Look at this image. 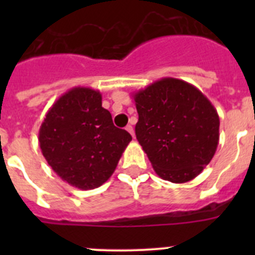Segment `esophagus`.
<instances>
[{
	"label": "esophagus",
	"instance_id": "esophagus-1",
	"mask_svg": "<svg viewBox=\"0 0 255 255\" xmlns=\"http://www.w3.org/2000/svg\"><path fill=\"white\" fill-rule=\"evenodd\" d=\"M126 130H128V131H129L130 134H131L132 138H134L135 134H134V129H132V126L131 125H128V126H126Z\"/></svg>",
	"mask_w": 255,
	"mask_h": 255
}]
</instances>
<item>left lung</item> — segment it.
<instances>
[{
	"label": "left lung",
	"instance_id": "left-lung-1",
	"mask_svg": "<svg viewBox=\"0 0 255 255\" xmlns=\"http://www.w3.org/2000/svg\"><path fill=\"white\" fill-rule=\"evenodd\" d=\"M139 120L135 135L155 173L171 182L197 177L215 155L220 117L194 85L163 78L132 94Z\"/></svg>",
	"mask_w": 255,
	"mask_h": 255
}]
</instances>
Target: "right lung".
<instances>
[{
	"label": "right lung",
	"mask_w": 255,
	"mask_h": 255,
	"mask_svg": "<svg viewBox=\"0 0 255 255\" xmlns=\"http://www.w3.org/2000/svg\"><path fill=\"white\" fill-rule=\"evenodd\" d=\"M39 145L52 170L69 185L89 190L114 173L131 140L102 107V94L75 87L58 98L39 129Z\"/></svg>",
	"instance_id": "add662e5"
}]
</instances>
